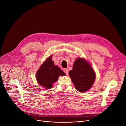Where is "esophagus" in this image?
<instances>
[{
	"label": "esophagus",
	"instance_id": "esophagus-1",
	"mask_svg": "<svg viewBox=\"0 0 126 126\" xmlns=\"http://www.w3.org/2000/svg\"><path fill=\"white\" fill-rule=\"evenodd\" d=\"M63 71H64V72H65L66 75H68V69H64Z\"/></svg>",
	"mask_w": 126,
	"mask_h": 126
}]
</instances>
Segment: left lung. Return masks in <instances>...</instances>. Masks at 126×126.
<instances>
[{
	"label": "left lung",
	"instance_id": "left-lung-1",
	"mask_svg": "<svg viewBox=\"0 0 126 126\" xmlns=\"http://www.w3.org/2000/svg\"><path fill=\"white\" fill-rule=\"evenodd\" d=\"M69 75L76 89L81 92L88 90L95 79V72L90 65L81 58L75 61L73 69L69 71Z\"/></svg>",
	"mask_w": 126,
	"mask_h": 126
}]
</instances>
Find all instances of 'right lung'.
Masks as SVG:
<instances>
[{"instance_id":"add662e5","label":"right lung","mask_w":126,"mask_h":126,"mask_svg":"<svg viewBox=\"0 0 126 126\" xmlns=\"http://www.w3.org/2000/svg\"><path fill=\"white\" fill-rule=\"evenodd\" d=\"M50 56L40 67L36 74L38 83L46 89H50L52 84L56 82L60 76L65 75L64 72L57 66L54 65Z\"/></svg>"}]
</instances>
